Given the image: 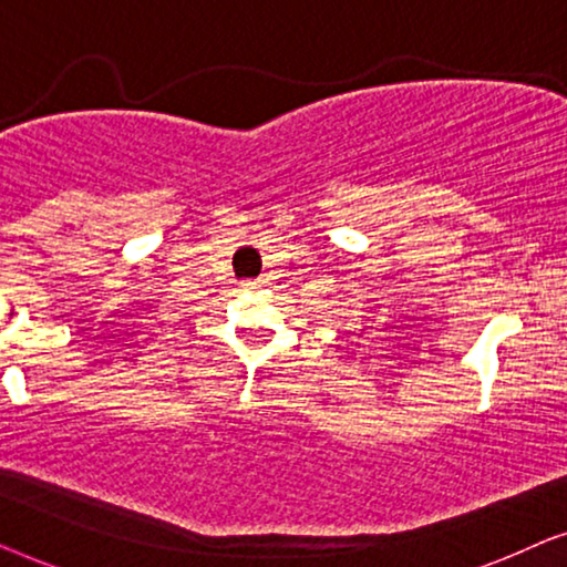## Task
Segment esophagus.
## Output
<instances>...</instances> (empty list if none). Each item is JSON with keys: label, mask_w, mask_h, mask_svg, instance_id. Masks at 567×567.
Segmentation results:
<instances>
[{"label": "esophagus", "mask_w": 567, "mask_h": 567, "mask_svg": "<svg viewBox=\"0 0 567 567\" xmlns=\"http://www.w3.org/2000/svg\"><path fill=\"white\" fill-rule=\"evenodd\" d=\"M260 286H262L260 278H250V281H243V289H247V291H255V289H260Z\"/></svg>", "instance_id": "obj_1"}]
</instances>
